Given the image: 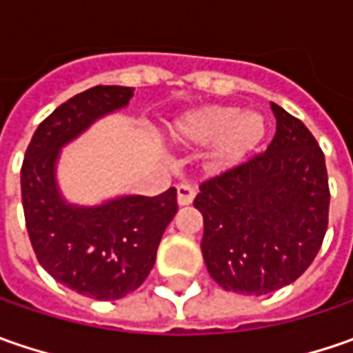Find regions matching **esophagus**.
<instances>
[{"label":"esophagus","instance_id":"1","mask_svg":"<svg viewBox=\"0 0 353 353\" xmlns=\"http://www.w3.org/2000/svg\"><path fill=\"white\" fill-rule=\"evenodd\" d=\"M194 196H196V188H192L190 184H181V186L176 188V200H179L181 206L192 204Z\"/></svg>","mask_w":353,"mask_h":353}]
</instances>
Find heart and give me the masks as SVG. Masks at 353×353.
I'll list each match as a JSON object with an SVG mask.
<instances>
[{
  "label": "heart",
  "mask_w": 353,
  "mask_h": 353,
  "mask_svg": "<svg viewBox=\"0 0 353 353\" xmlns=\"http://www.w3.org/2000/svg\"><path fill=\"white\" fill-rule=\"evenodd\" d=\"M172 141L181 145H212L208 159L214 169L239 163L263 139L265 121L255 112L239 114L232 105H204L172 121Z\"/></svg>",
  "instance_id": "1"
}]
</instances>
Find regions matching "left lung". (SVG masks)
<instances>
[{"label": "left lung", "instance_id": "left-lung-1", "mask_svg": "<svg viewBox=\"0 0 353 353\" xmlns=\"http://www.w3.org/2000/svg\"><path fill=\"white\" fill-rule=\"evenodd\" d=\"M277 131L267 151L200 184L202 255L225 291L261 296L301 277L328 230L324 153L301 119L271 103Z\"/></svg>", "mask_w": 353, "mask_h": 353}]
</instances>
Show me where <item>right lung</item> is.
<instances>
[{
	"mask_svg": "<svg viewBox=\"0 0 353 353\" xmlns=\"http://www.w3.org/2000/svg\"><path fill=\"white\" fill-rule=\"evenodd\" d=\"M131 98L133 88L125 86L76 94L41 121L21 167L25 224L39 263L59 283L96 301H116L141 287L179 210L174 188L159 196H121L96 208L72 206L59 194V149Z\"/></svg>",
	"mask_w": 353,
	"mask_h": 353,
	"instance_id": "add662e5",
	"label": "right lung"
}]
</instances>
